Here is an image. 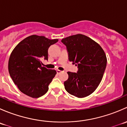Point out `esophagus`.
Returning <instances> with one entry per match:
<instances>
[{"label":"esophagus","mask_w":127,"mask_h":127,"mask_svg":"<svg viewBox=\"0 0 127 127\" xmlns=\"http://www.w3.org/2000/svg\"><path fill=\"white\" fill-rule=\"evenodd\" d=\"M61 72H62V71H60V70H59V69L56 70V72H57V74H60V73H61Z\"/></svg>","instance_id":"esophagus-1"}]
</instances>
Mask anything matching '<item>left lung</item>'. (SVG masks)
<instances>
[{"mask_svg":"<svg viewBox=\"0 0 127 127\" xmlns=\"http://www.w3.org/2000/svg\"><path fill=\"white\" fill-rule=\"evenodd\" d=\"M61 42L67 47L69 61L79 68L77 73L67 72L65 89L77 98L89 96L103 79L107 64L104 51L97 42L83 34L71 35Z\"/></svg>","mask_w":127,"mask_h":127,"instance_id":"left-lung-1","label":"left lung"}]
</instances>
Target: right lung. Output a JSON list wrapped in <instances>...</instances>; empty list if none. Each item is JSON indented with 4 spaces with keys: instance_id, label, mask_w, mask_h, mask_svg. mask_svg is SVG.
Instances as JSON below:
<instances>
[{
    "instance_id": "1",
    "label": "right lung",
    "mask_w": 127,
    "mask_h": 127,
    "mask_svg": "<svg viewBox=\"0 0 127 127\" xmlns=\"http://www.w3.org/2000/svg\"><path fill=\"white\" fill-rule=\"evenodd\" d=\"M58 39L32 35L23 40L13 50L8 60L10 77L22 93L33 98L45 94L55 76V69L42 66V59L48 60V49Z\"/></svg>"
}]
</instances>
